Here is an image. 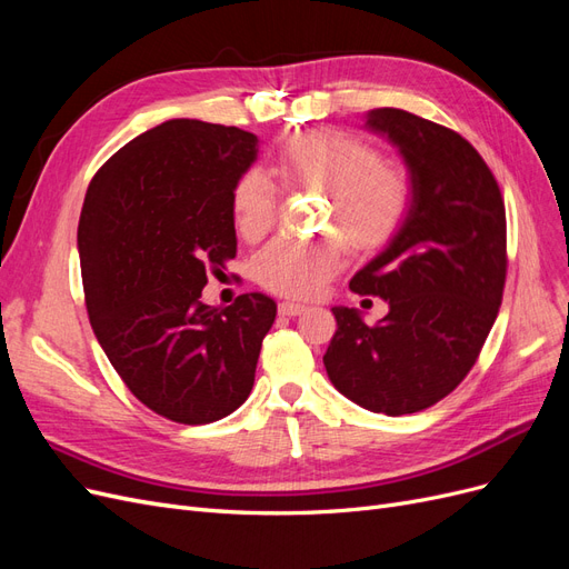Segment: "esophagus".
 Here are the masks:
<instances>
[{"label": "esophagus", "mask_w": 569, "mask_h": 569, "mask_svg": "<svg viewBox=\"0 0 569 569\" xmlns=\"http://www.w3.org/2000/svg\"><path fill=\"white\" fill-rule=\"evenodd\" d=\"M306 308H308V306H303V303H297V301H282V303L278 306V311H280V316H289V318H295V316H301V313H306Z\"/></svg>", "instance_id": "1"}]
</instances>
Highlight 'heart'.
<instances>
[{"label": "heart", "instance_id": "obj_1", "mask_svg": "<svg viewBox=\"0 0 569 569\" xmlns=\"http://www.w3.org/2000/svg\"><path fill=\"white\" fill-rule=\"evenodd\" d=\"M272 168L289 189L322 194L320 230L330 239L297 242L274 239L253 258V278L280 297H316L341 266V242L351 253L387 244L401 228L410 206V178L401 166L382 159L380 149L341 130H311L284 140ZM278 189L261 168H249L232 187L234 228L249 242L261 239L274 220Z\"/></svg>", "mask_w": 569, "mask_h": 569}]
</instances>
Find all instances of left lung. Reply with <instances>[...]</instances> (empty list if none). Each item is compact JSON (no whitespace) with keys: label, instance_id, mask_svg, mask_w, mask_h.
Segmentation results:
<instances>
[{"label":"left lung","instance_id":"obj_1","mask_svg":"<svg viewBox=\"0 0 569 569\" xmlns=\"http://www.w3.org/2000/svg\"><path fill=\"white\" fill-rule=\"evenodd\" d=\"M368 128L401 149L412 203L389 249L349 284L382 297L389 313L366 325L353 308H332L337 332L322 363L358 406L406 416L449 396L477 363L506 289V203L456 130L389 107L370 111Z\"/></svg>","mask_w":569,"mask_h":569}]
</instances>
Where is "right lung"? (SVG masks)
Listing matches in <instances>:
<instances>
[{
	"instance_id": "add662e5",
	"label": "right lung",
	"mask_w": 569,
	"mask_h": 569,
	"mask_svg": "<svg viewBox=\"0 0 569 569\" xmlns=\"http://www.w3.org/2000/svg\"><path fill=\"white\" fill-rule=\"evenodd\" d=\"M256 134L178 118L134 137L84 194L78 249L92 330L120 380L157 416L209 425L253 387L278 306L261 291L201 301L237 253L232 187Z\"/></svg>"
}]
</instances>
